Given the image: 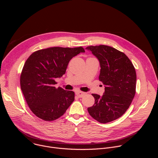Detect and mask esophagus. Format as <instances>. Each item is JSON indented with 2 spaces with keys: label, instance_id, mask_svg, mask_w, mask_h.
<instances>
[{
  "label": "esophagus",
  "instance_id": "34e87169",
  "mask_svg": "<svg viewBox=\"0 0 158 158\" xmlns=\"http://www.w3.org/2000/svg\"><path fill=\"white\" fill-rule=\"evenodd\" d=\"M76 94L79 97V98H82L85 94V93H84V92H82V91H77L76 93Z\"/></svg>",
  "mask_w": 158,
  "mask_h": 158
}]
</instances>
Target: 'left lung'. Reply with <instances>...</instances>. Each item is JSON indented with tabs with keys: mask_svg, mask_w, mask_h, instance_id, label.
<instances>
[{
	"mask_svg": "<svg viewBox=\"0 0 158 158\" xmlns=\"http://www.w3.org/2000/svg\"><path fill=\"white\" fill-rule=\"evenodd\" d=\"M85 49L91 51L99 60V79L105 85L102 96L92 94L95 103L87 110L101 123L114 121L125 113L135 96L136 70L127 56L114 48L99 45Z\"/></svg>",
	"mask_w": 158,
	"mask_h": 158,
	"instance_id": "left-lung-1",
	"label": "left lung"
}]
</instances>
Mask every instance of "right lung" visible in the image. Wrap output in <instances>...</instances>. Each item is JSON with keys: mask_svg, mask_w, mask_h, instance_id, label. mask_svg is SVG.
<instances>
[{"mask_svg": "<svg viewBox=\"0 0 158 158\" xmlns=\"http://www.w3.org/2000/svg\"><path fill=\"white\" fill-rule=\"evenodd\" d=\"M84 52L82 47H52L35 51L28 57L20 74V87L37 117L46 121L57 119L74 101V92L56 88L55 79L65 73L73 57Z\"/></svg>", "mask_w": 158, "mask_h": 158, "instance_id": "right-lung-1", "label": "right lung"}]
</instances>
